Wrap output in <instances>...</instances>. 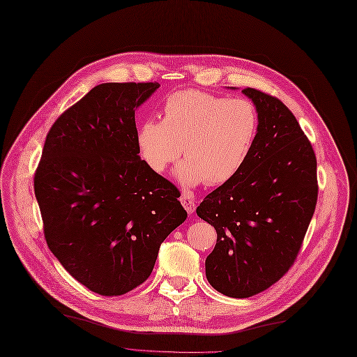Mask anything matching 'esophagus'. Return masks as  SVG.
Segmentation results:
<instances>
[{
    "label": "esophagus",
    "instance_id": "34e87169",
    "mask_svg": "<svg viewBox=\"0 0 357 357\" xmlns=\"http://www.w3.org/2000/svg\"><path fill=\"white\" fill-rule=\"evenodd\" d=\"M180 202H181L183 208H184L185 211H188V213H189V215L195 213V209H196V203H195V200H193L192 197H189L188 195H183V196L180 197Z\"/></svg>",
    "mask_w": 357,
    "mask_h": 357
}]
</instances>
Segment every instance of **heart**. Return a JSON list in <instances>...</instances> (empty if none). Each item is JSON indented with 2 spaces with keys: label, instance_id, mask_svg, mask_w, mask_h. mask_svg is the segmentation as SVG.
<instances>
[{
  "label": "heart",
  "instance_id": "obj_1",
  "mask_svg": "<svg viewBox=\"0 0 357 357\" xmlns=\"http://www.w3.org/2000/svg\"><path fill=\"white\" fill-rule=\"evenodd\" d=\"M259 112L245 98H227L199 90L169 94L162 121L138 126L137 144L146 165L164 173L183 151L176 169L185 188H216L231 181L248 161L259 133Z\"/></svg>",
  "mask_w": 357,
  "mask_h": 357
}]
</instances>
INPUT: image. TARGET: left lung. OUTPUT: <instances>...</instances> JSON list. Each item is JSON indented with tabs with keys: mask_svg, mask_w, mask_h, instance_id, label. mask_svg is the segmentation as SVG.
Wrapping results in <instances>:
<instances>
[{
	"mask_svg": "<svg viewBox=\"0 0 357 357\" xmlns=\"http://www.w3.org/2000/svg\"><path fill=\"white\" fill-rule=\"evenodd\" d=\"M243 94L259 112L256 144L241 172L196 209L218 234L206 279L231 298L260 294L289 270L318 196L317 158L296 117L273 96Z\"/></svg>",
	"mask_w": 357,
	"mask_h": 357,
	"instance_id": "8db88e82",
	"label": "left lung"
}]
</instances>
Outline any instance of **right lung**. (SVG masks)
I'll return each mask as SVG.
<instances>
[{
    "instance_id": "obj_1",
    "label": "right lung",
    "mask_w": 357,
    "mask_h": 357,
    "mask_svg": "<svg viewBox=\"0 0 357 357\" xmlns=\"http://www.w3.org/2000/svg\"><path fill=\"white\" fill-rule=\"evenodd\" d=\"M158 82H105L50 128L35 174L47 247L103 296L144 283L188 212L173 183L139 157L135 112Z\"/></svg>"
}]
</instances>
